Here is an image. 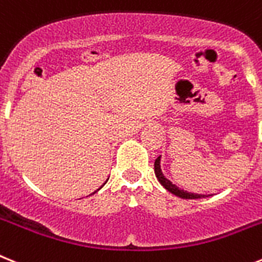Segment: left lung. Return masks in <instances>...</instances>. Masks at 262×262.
<instances>
[{
    "instance_id": "1",
    "label": "left lung",
    "mask_w": 262,
    "mask_h": 262,
    "mask_svg": "<svg viewBox=\"0 0 262 262\" xmlns=\"http://www.w3.org/2000/svg\"><path fill=\"white\" fill-rule=\"evenodd\" d=\"M160 158L162 156H159L158 159L155 160V164H154V168H155V175L156 179L159 180V183L164 187L165 189L168 192H171L172 195L178 196L180 199H203V198H208L207 195H200V193H193V192H188L184 191V189L179 188L178 185L173 184L171 180L165 178L164 173L162 171V167H160Z\"/></svg>"
}]
</instances>
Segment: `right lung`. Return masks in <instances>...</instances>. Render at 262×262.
Here are the masks:
<instances>
[{
    "instance_id": "obj_1",
    "label": "right lung",
    "mask_w": 262,
    "mask_h": 262,
    "mask_svg": "<svg viewBox=\"0 0 262 262\" xmlns=\"http://www.w3.org/2000/svg\"><path fill=\"white\" fill-rule=\"evenodd\" d=\"M103 185H104V184H103ZM103 185H102V187H103ZM102 187H100V188H102ZM100 188H99V189H100ZM99 189H97V191H99ZM97 191H95V192H97ZM95 192H94V193H95ZM94 193H91V195H94Z\"/></svg>"
}]
</instances>
